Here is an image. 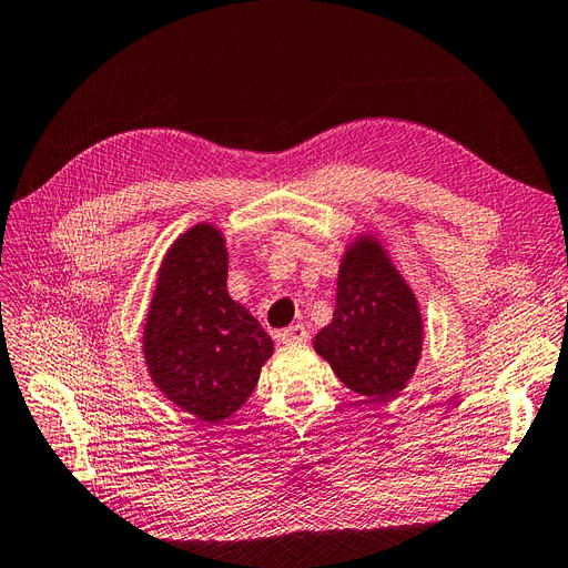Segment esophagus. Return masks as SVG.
<instances>
[{"mask_svg": "<svg viewBox=\"0 0 568 568\" xmlns=\"http://www.w3.org/2000/svg\"><path fill=\"white\" fill-rule=\"evenodd\" d=\"M282 343H305L307 341V329L303 324H291L280 334Z\"/></svg>", "mask_w": 568, "mask_h": 568, "instance_id": "34e87169", "label": "esophagus"}]
</instances>
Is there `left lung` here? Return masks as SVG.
<instances>
[{"label":"left lung","instance_id":"8db88e82","mask_svg":"<svg viewBox=\"0 0 568 568\" xmlns=\"http://www.w3.org/2000/svg\"><path fill=\"white\" fill-rule=\"evenodd\" d=\"M424 320L415 291L374 234H359L341 257L332 322L313 348L351 390L390 400L415 376Z\"/></svg>","mask_w":568,"mask_h":568}]
</instances>
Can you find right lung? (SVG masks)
<instances>
[{"mask_svg":"<svg viewBox=\"0 0 568 568\" xmlns=\"http://www.w3.org/2000/svg\"><path fill=\"white\" fill-rule=\"evenodd\" d=\"M274 343L227 294V246L211 222L180 234L163 255L144 322L151 382L201 422L232 417L255 390Z\"/></svg>","mask_w":568,"mask_h":568,"instance_id":"right-lung-1","label":"right lung"}]
</instances>
